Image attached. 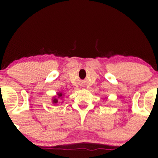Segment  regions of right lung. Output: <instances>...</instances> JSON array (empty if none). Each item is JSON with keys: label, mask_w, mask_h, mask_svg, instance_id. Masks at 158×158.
Wrapping results in <instances>:
<instances>
[{"label": "right lung", "mask_w": 158, "mask_h": 158, "mask_svg": "<svg viewBox=\"0 0 158 158\" xmlns=\"http://www.w3.org/2000/svg\"><path fill=\"white\" fill-rule=\"evenodd\" d=\"M64 96V94H63L62 92H58L57 95L54 96L52 99V104H57L59 102H60V100H62L63 97ZM63 102V101H62Z\"/></svg>", "instance_id": "obj_1"}]
</instances>
